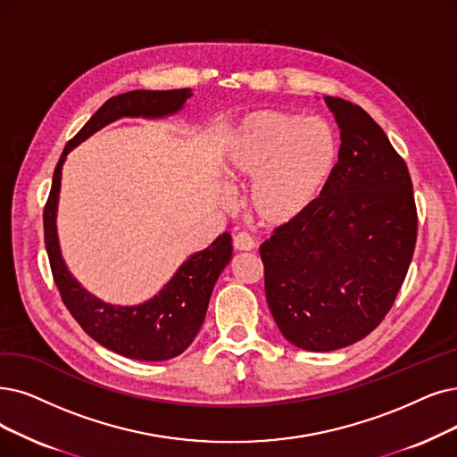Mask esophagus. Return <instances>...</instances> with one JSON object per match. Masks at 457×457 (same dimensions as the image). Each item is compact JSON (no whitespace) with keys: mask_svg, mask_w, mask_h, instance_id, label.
I'll return each mask as SVG.
<instances>
[{"mask_svg":"<svg viewBox=\"0 0 457 457\" xmlns=\"http://www.w3.org/2000/svg\"><path fill=\"white\" fill-rule=\"evenodd\" d=\"M232 245H234L236 251H253L257 244H254V240L251 238L247 232H238L234 236Z\"/></svg>","mask_w":457,"mask_h":457,"instance_id":"1","label":"esophagus"}]
</instances>
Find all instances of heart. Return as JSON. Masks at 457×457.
Segmentation results:
<instances>
[{"label": "heart", "mask_w": 457, "mask_h": 457, "mask_svg": "<svg viewBox=\"0 0 457 457\" xmlns=\"http://www.w3.org/2000/svg\"><path fill=\"white\" fill-rule=\"evenodd\" d=\"M339 152V135L328 120L262 108L236 123L221 165L230 179L251 181L253 217L279 227L298 219L324 193Z\"/></svg>", "instance_id": "b5f03b06"}]
</instances>
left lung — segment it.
I'll return each instance as SVG.
<instances>
[{
    "label": "left lung",
    "mask_w": 457,
    "mask_h": 457,
    "mask_svg": "<svg viewBox=\"0 0 457 457\" xmlns=\"http://www.w3.org/2000/svg\"><path fill=\"white\" fill-rule=\"evenodd\" d=\"M324 101L341 129L337 169L313 206L261 245L273 320L313 353L349 346L382 322L418 228L412 181L386 133L358 104Z\"/></svg>",
    "instance_id": "obj_1"
}]
</instances>
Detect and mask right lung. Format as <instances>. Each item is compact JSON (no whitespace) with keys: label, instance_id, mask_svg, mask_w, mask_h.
I'll return each instance as SVG.
<instances>
[{"label":"right lung","instance_id":"add662e5","mask_svg":"<svg viewBox=\"0 0 457 457\" xmlns=\"http://www.w3.org/2000/svg\"><path fill=\"white\" fill-rule=\"evenodd\" d=\"M191 89L150 91L135 89L108 99L89 118L82 129L71 138L58 161L52 178V189L45 206V244L54 281L69 313L82 330L99 345L121 356L161 361L184 353L204 322L212 290L217 278L232 259V238L228 232L212 242L206 249L193 253L178 268L172 279L154 298L138 305H112L96 298L71 276L63 262L58 242V200L62 169L67 154L87 137L120 118H167L184 108Z\"/></svg>","mask_w":457,"mask_h":457}]
</instances>
